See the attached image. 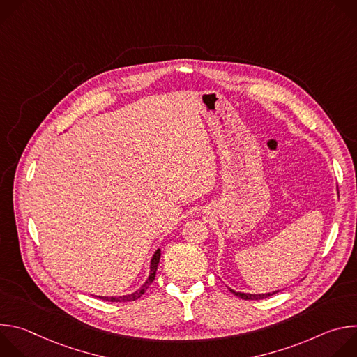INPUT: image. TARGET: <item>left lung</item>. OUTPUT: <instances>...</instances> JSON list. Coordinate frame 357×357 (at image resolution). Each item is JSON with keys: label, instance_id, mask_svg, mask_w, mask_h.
<instances>
[{"label": "left lung", "instance_id": "8db88e82", "mask_svg": "<svg viewBox=\"0 0 357 357\" xmlns=\"http://www.w3.org/2000/svg\"><path fill=\"white\" fill-rule=\"evenodd\" d=\"M229 289H230V288H229ZM230 292H233L234 295H237V296H240V298H243V299H264V298H268V296L277 294L278 291L270 292V294H241V292H236V291L230 289Z\"/></svg>", "mask_w": 357, "mask_h": 357}]
</instances>
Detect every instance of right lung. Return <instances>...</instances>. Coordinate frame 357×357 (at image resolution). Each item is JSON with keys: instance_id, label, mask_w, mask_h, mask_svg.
<instances>
[{"instance_id": "obj_1", "label": "right lung", "mask_w": 357, "mask_h": 357, "mask_svg": "<svg viewBox=\"0 0 357 357\" xmlns=\"http://www.w3.org/2000/svg\"><path fill=\"white\" fill-rule=\"evenodd\" d=\"M160 257H161V250H157V252L154 254V257H152V261H151V274H149V278L145 281V284L137 289L135 292L130 294V295H124V296H98L100 299H105V301H109V302H128V301H135L138 299L139 296H142V294L148 289V287L152 284V281L155 280V273H157V268H158V263H160Z\"/></svg>"}]
</instances>
